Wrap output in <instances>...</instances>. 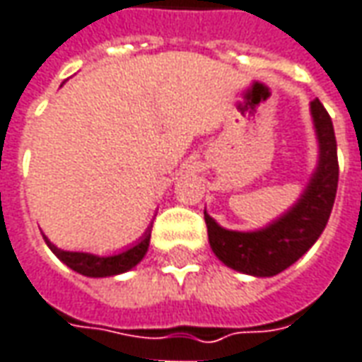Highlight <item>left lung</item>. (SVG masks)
Instances as JSON below:
<instances>
[{
	"instance_id": "left-lung-1",
	"label": "left lung",
	"mask_w": 362,
	"mask_h": 362,
	"mask_svg": "<svg viewBox=\"0 0 362 362\" xmlns=\"http://www.w3.org/2000/svg\"><path fill=\"white\" fill-rule=\"evenodd\" d=\"M310 116L318 142V162L300 198L282 216L258 230H228L204 210L212 252L232 270L274 276L294 264L317 243L329 222L339 184L337 140L325 106L313 100Z\"/></svg>"
}]
</instances>
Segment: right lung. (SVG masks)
I'll use <instances>...</instances> for the list:
<instances>
[{"mask_svg":"<svg viewBox=\"0 0 362 362\" xmlns=\"http://www.w3.org/2000/svg\"><path fill=\"white\" fill-rule=\"evenodd\" d=\"M45 244L49 246V250L71 270L80 272L83 276H90V279H104V276H116L122 272H128L132 268L136 267L140 260H142L146 252H148V246H150V226L148 230L144 232L140 236V240L136 244L128 246L126 250H122L118 255L110 256H98L92 252H74V250H62L57 248L56 244L49 243L47 236L44 234Z\"/></svg>","mask_w":362,"mask_h":362,"instance_id":"right-lung-1","label":"right lung"}]
</instances>
